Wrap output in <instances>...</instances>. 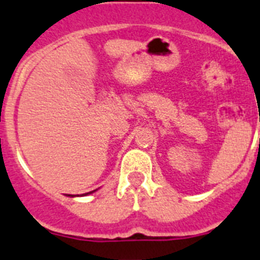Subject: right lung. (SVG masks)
<instances>
[{
  "label": "right lung",
  "instance_id": "obj_1",
  "mask_svg": "<svg viewBox=\"0 0 260 260\" xmlns=\"http://www.w3.org/2000/svg\"><path fill=\"white\" fill-rule=\"evenodd\" d=\"M90 193H92V191H90ZM86 194H89V193H85V194H82V196H86ZM69 196H71V194H69ZM71 197H74V196H71Z\"/></svg>",
  "mask_w": 260,
  "mask_h": 260
}]
</instances>
